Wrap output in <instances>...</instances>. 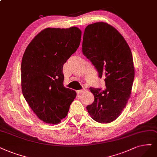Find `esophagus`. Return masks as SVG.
<instances>
[{"mask_svg":"<svg viewBox=\"0 0 157 157\" xmlns=\"http://www.w3.org/2000/svg\"><path fill=\"white\" fill-rule=\"evenodd\" d=\"M86 90H85V89H82V90H78V94H82V93H83V92H84Z\"/></svg>","mask_w":157,"mask_h":157,"instance_id":"esophagus-1","label":"esophagus"}]
</instances>
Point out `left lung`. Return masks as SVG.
I'll return each mask as SVG.
<instances>
[{
    "mask_svg": "<svg viewBox=\"0 0 157 157\" xmlns=\"http://www.w3.org/2000/svg\"><path fill=\"white\" fill-rule=\"evenodd\" d=\"M83 55L104 78L106 89L90 88L94 101L86 107L91 118L101 124L111 123L128 101L135 78L131 49L120 32L107 22H98L85 29Z\"/></svg>",
    "mask_w": 157,
    "mask_h": 157,
    "instance_id": "left-lung-1",
    "label": "left lung"
}]
</instances>
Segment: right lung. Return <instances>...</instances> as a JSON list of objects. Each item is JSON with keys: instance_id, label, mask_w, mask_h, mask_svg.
<instances>
[{"instance_id": "obj_1", "label": "right lung", "mask_w": 157, "mask_h": 157, "mask_svg": "<svg viewBox=\"0 0 157 157\" xmlns=\"http://www.w3.org/2000/svg\"><path fill=\"white\" fill-rule=\"evenodd\" d=\"M81 37L82 31L75 26L45 28L32 40L22 56V94L44 123H60L76 97L75 91L63 85V66L78 48Z\"/></svg>"}]
</instances>
